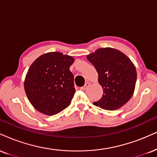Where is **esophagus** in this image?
Wrapping results in <instances>:
<instances>
[{
    "mask_svg": "<svg viewBox=\"0 0 157 157\" xmlns=\"http://www.w3.org/2000/svg\"><path fill=\"white\" fill-rule=\"evenodd\" d=\"M90 82H86V84H85V86H83V87H82V88H81V89L82 90H86V89H87V88H88V87L90 86Z\"/></svg>",
    "mask_w": 157,
    "mask_h": 157,
    "instance_id": "obj_1",
    "label": "esophagus"
}]
</instances>
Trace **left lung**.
I'll return each mask as SVG.
<instances>
[{"instance_id":"8db88e82","label":"left lung","mask_w":157,"mask_h":157,"mask_svg":"<svg viewBox=\"0 0 157 157\" xmlns=\"http://www.w3.org/2000/svg\"><path fill=\"white\" fill-rule=\"evenodd\" d=\"M87 59L97 69L104 92L102 97L94 105L115 110L127 103L132 97L137 80V71L132 60L111 48L98 49L88 55Z\"/></svg>"}]
</instances>
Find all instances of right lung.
<instances>
[{
	"label": "right lung",
	"mask_w": 157,
	"mask_h": 157,
	"mask_svg": "<svg viewBox=\"0 0 157 157\" xmlns=\"http://www.w3.org/2000/svg\"><path fill=\"white\" fill-rule=\"evenodd\" d=\"M75 58L50 52L36 58L28 69L24 88L28 100L39 112L48 116L60 113L75 95L74 75L69 70Z\"/></svg>",
	"instance_id": "1"
}]
</instances>
